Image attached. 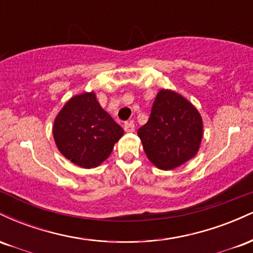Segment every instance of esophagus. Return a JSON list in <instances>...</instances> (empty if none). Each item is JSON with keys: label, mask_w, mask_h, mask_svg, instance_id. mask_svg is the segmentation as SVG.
Listing matches in <instances>:
<instances>
[{"label": "esophagus", "mask_w": 253, "mask_h": 253, "mask_svg": "<svg viewBox=\"0 0 253 253\" xmlns=\"http://www.w3.org/2000/svg\"><path fill=\"white\" fill-rule=\"evenodd\" d=\"M124 129L126 130V132H134V129H135L134 123H133V121H129V123H125Z\"/></svg>", "instance_id": "obj_1"}]
</instances>
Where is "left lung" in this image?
<instances>
[{
    "instance_id": "left-lung-1",
    "label": "left lung",
    "mask_w": 253,
    "mask_h": 253,
    "mask_svg": "<svg viewBox=\"0 0 253 253\" xmlns=\"http://www.w3.org/2000/svg\"><path fill=\"white\" fill-rule=\"evenodd\" d=\"M138 135L147 158L159 169L172 170L196 155L202 139V119L181 95L161 90Z\"/></svg>"
}]
</instances>
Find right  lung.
Instances as JSON below:
<instances>
[{"mask_svg": "<svg viewBox=\"0 0 253 253\" xmlns=\"http://www.w3.org/2000/svg\"><path fill=\"white\" fill-rule=\"evenodd\" d=\"M123 134L124 129L101 108L94 92L72 97L53 125L58 150L85 169L97 167L108 158Z\"/></svg>", "mask_w": 253, "mask_h": 253, "instance_id": "right-lung-1", "label": "right lung"}]
</instances>
